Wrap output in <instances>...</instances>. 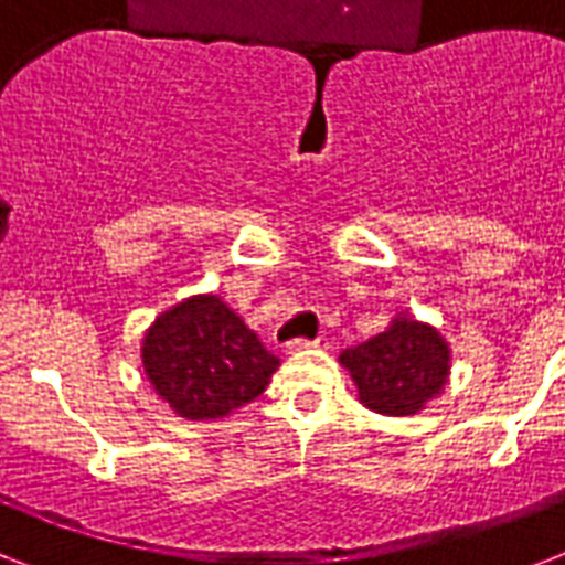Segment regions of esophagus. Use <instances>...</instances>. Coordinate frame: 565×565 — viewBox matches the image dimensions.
<instances>
[{"label":"esophagus","mask_w":565,"mask_h":565,"mask_svg":"<svg viewBox=\"0 0 565 565\" xmlns=\"http://www.w3.org/2000/svg\"><path fill=\"white\" fill-rule=\"evenodd\" d=\"M322 345H326V340H322V337H317V340H292L290 352H305V349H322Z\"/></svg>","instance_id":"1"}]
</instances>
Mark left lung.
I'll use <instances>...</instances> for the list:
<instances>
[{"mask_svg":"<svg viewBox=\"0 0 565 565\" xmlns=\"http://www.w3.org/2000/svg\"><path fill=\"white\" fill-rule=\"evenodd\" d=\"M358 398L384 416H413L443 393L451 349L428 322L395 317L393 326L340 354Z\"/></svg>","mask_w":565,"mask_h":565,"instance_id":"left-lung-1","label":"left lung"}]
</instances>
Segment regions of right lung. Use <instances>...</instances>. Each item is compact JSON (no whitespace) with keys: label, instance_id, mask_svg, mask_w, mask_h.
<instances>
[{"label":"right lung","instance_id":"add662e5","mask_svg":"<svg viewBox=\"0 0 565 565\" xmlns=\"http://www.w3.org/2000/svg\"><path fill=\"white\" fill-rule=\"evenodd\" d=\"M140 352L154 393L193 422L222 419L255 402L281 363L220 296L163 310Z\"/></svg>","mask_w":565,"mask_h":565}]
</instances>
